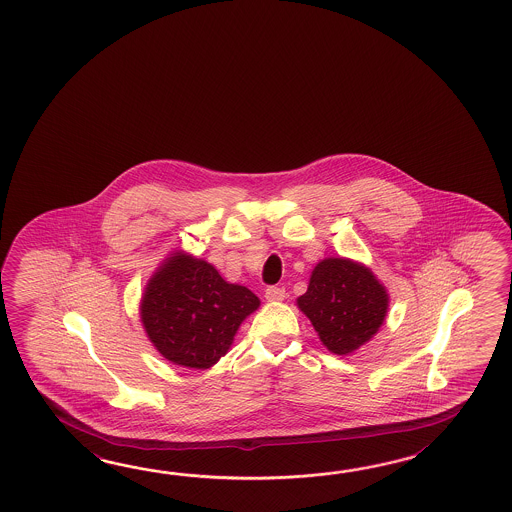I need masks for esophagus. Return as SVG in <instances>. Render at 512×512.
I'll return each instance as SVG.
<instances>
[{
    "label": "esophagus",
    "mask_w": 512,
    "mask_h": 512,
    "mask_svg": "<svg viewBox=\"0 0 512 512\" xmlns=\"http://www.w3.org/2000/svg\"><path fill=\"white\" fill-rule=\"evenodd\" d=\"M265 298H267L269 302H280V300L285 298V289H283V287L271 285V287H267V289H265Z\"/></svg>",
    "instance_id": "esophagus-1"
}]
</instances>
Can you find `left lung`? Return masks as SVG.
Returning a JSON list of instances; mask_svg holds the SVG:
<instances>
[{
  "instance_id": "obj_1",
  "label": "left lung",
  "mask_w": 512,
  "mask_h": 512,
  "mask_svg": "<svg viewBox=\"0 0 512 512\" xmlns=\"http://www.w3.org/2000/svg\"><path fill=\"white\" fill-rule=\"evenodd\" d=\"M298 307L329 351L348 355L381 327L388 294L373 272L344 258L320 261Z\"/></svg>"
}]
</instances>
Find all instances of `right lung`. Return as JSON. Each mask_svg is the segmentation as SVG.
Wrapping results in <instances>:
<instances>
[{"label": "right lung", "instance_id": "obj_1", "mask_svg": "<svg viewBox=\"0 0 512 512\" xmlns=\"http://www.w3.org/2000/svg\"><path fill=\"white\" fill-rule=\"evenodd\" d=\"M258 305L256 294L225 282L207 261L177 254L148 283L141 318L164 359L207 370L227 353L241 322Z\"/></svg>", "mask_w": 512, "mask_h": 512}]
</instances>
